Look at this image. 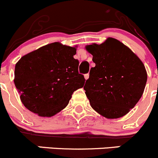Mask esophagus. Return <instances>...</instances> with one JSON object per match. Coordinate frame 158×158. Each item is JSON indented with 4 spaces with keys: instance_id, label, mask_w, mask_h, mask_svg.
<instances>
[{
    "instance_id": "1",
    "label": "esophagus",
    "mask_w": 158,
    "mask_h": 158,
    "mask_svg": "<svg viewBox=\"0 0 158 158\" xmlns=\"http://www.w3.org/2000/svg\"><path fill=\"white\" fill-rule=\"evenodd\" d=\"M84 77H85V80H87V79H88L89 77V74H85V76H84Z\"/></svg>"
}]
</instances>
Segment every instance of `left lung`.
Returning a JSON list of instances; mask_svg holds the SVG:
<instances>
[{"label": "left lung", "instance_id": "8db88e82", "mask_svg": "<svg viewBox=\"0 0 158 158\" xmlns=\"http://www.w3.org/2000/svg\"><path fill=\"white\" fill-rule=\"evenodd\" d=\"M85 49L95 63L84 86L90 106L106 118L123 117L142 96L148 79L144 65L114 38L87 45Z\"/></svg>", "mask_w": 158, "mask_h": 158}]
</instances>
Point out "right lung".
<instances>
[{
    "instance_id": "add662e5",
    "label": "right lung",
    "mask_w": 158,
    "mask_h": 158,
    "mask_svg": "<svg viewBox=\"0 0 158 158\" xmlns=\"http://www.w3.org/2000/svg\"><path fill=\"white\" fill-rule=\"evenodd\" d=\"M76 47L52 43L26 54L16 63L14 82L23 106L40 117L67 106L85 79L78 71Z\"/></svg>"
}]
</instances>
